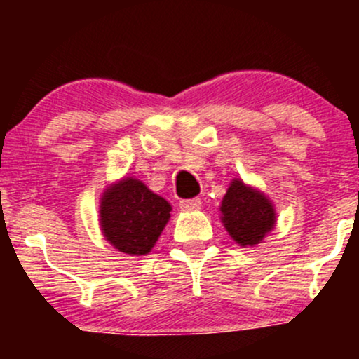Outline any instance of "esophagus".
Listing matches in <instances>:
<instances>
[{
    "mask_svg": "<svg viewBox=\"0 0 359 359\" xmlns=\"http://www.w3.org/2000/svg\"><path fill=\"white\" fill-rule=\"evenodd\" d=\"M179 208L182 211H197L201 208V199L194 197V199H182L179 203Z\"/></svg>",
    "mask_w": 359,
    "mask_h": 359,
    "instance_id": "esophagus-1",
    "label": "esophagus"
}]
</instances>
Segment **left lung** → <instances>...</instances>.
Listing matches in <instances>:
<instances>
[{
  "mask_svg": "<svg viewBox=\"0 0 359 359\" xmlns=\"http://www.w3.org/2000/svg\"><path fill=\"white\" fill-rule=\"evenodd\" d=\"M222 222L241 246L257 245L275 224L273 205L263 194L233 180L221 204Z\"/></svg>",
  "mask_w": 359,
  "mask_h": 359,
  "instance_id": "obj_1",
  "label": "left lung"
}]
</instances>
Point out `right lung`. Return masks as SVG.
Here are the masks:
<instances>
[{"label":"right lung","instance_id":"add662e5","mask_svg":"<svg viewBox=\"0 0 359 359\" xmlns=\"http://www.w3.org/2000/svg\"><path fill=\"white\" fill-rule=\"evenodd\" d=\"M170 204L142 180L126 179L106 189L101 201V228L114 248L147 255L170 217Z\"/></svg>","mask_w":359,"mask_h":359}]
</instances>
